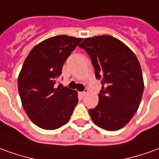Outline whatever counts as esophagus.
Masks as SVG:
<instances>
[{"label": "esophagus", "mask_w": 159, "mask_h": 159, "mask_svg": "<svg viewBox=\"0 0 159 159\" xmlns=\"http://www.w3.org/2000/svg\"><path fill=\"white\" fill-rule=\"evenodd\" d=\"M88 92H89V91H88V89H85V90L83 91V92H81V93H80V95H82V96H85V95L88 94Z\"/></svg>", "instance_id": "1"}]
</instances>
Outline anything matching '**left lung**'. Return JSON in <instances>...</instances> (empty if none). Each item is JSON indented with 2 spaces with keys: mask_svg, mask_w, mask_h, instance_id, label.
<instances>
[{
  "mask_svg": "<svg viewBox=\"0 0 159 159\" xmlns=\"http://www.w3.org/2000/svg\"><path fill=\"white\" fill-rule=\"evenodd\" d=\"M79 47L89 56L101 80L99 103L89 109L95 125L107 131L122 128L138 110L144 92L139 62L124 43L109 35L87 38Z\"/></svg>",
  "mask_w": 159,
  "mask_h": 159,
  "instance_id": "left-lung-1",
  "label": "left lung"
}]
</instances>
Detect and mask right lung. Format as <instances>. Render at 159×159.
I'll return each instance as SVG.
<instances>
[{"mask_svg":"<svg viewBox=\"0 0 159 159\" xmlns=\"http://www.w3.org/2000/svg\"><path fill=\"white\" fill-rule=\"evenodd\" d=\"M83 39L58 35L42 41L30 52L18 77L22 106L32 121L45 130L69 121L78 102L77 92L55 84L64 62Z\"/></svg>","mask_w":159,"mask_h":159,"instance_id":"add662e5","label":"right lung"}]
</instances>
